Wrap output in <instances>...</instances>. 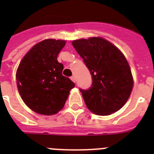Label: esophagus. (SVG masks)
<instances>
[{
	"instance_id": "1",
	"label": "esophagus",
	"mask_w": 154,
	"mask_h": 154,
	"mask_svg": "<svg viewBox=\"0 0 154 154\" xmlns=\"http://www.w3.org/2000/svg\"><path fill=\"white\" fill-rule=\"evenodd\" d=\"M71 79H72V82H75V76H72V77H71Z\"/></svg>"
}]
</instances>
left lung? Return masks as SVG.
I'll return each instance as SVG.
<instances>
[{
  "mask_svg": "<svg viewBox=\"0 0 154 154\" xmlns=\"http://www.w3.org/2000/svg\"><path fill=\"white\" fill-rule=\"evenodd\" d=\"M72 44L92 75L90 88L80 89L87 108L100 116L110 115L120 109L133 86L130 65L123 53L99 37L75 40Z\"/></svg>",
  "mask_w": 154,
  "mask_h": 154,
  "instance_id": "left-lung-1",
  "label": "left lung"
}]
</instances>
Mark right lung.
<instances>
[{
	"instance_id": "obj_1",
	"label": "right lung",
	"mask_w": 154,
	"mask_h": 154,
	"mask_svg": "<svg viewBox=\"0 0 154 154\" xmlns=\"http://www.w3.org/2000/svg\"><path fill=\"white\" fill-rule=\"evenodd\" d=\"M65 45L64 40L45 39L31 48L19 64L18 92L24 103L37 113H57L75 87L70 79L62 75L63 65L57 60Z\"/></svg>"
}]
</instances>
